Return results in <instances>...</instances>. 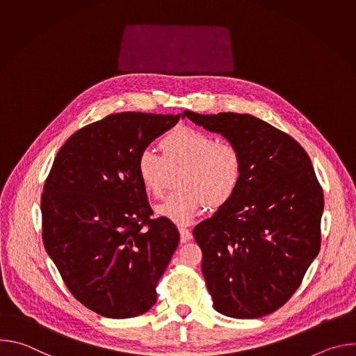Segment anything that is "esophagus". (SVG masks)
<instances>
[{
  "label": "esophagus",
  "instance_id": "1",
  "mask_svg": "<svg viewBox=\"0 0 356 356\" xmlns=\"http://www.w3.org/2000/svg\"><path fill=\"white\" fill-rule=\"evenodd\" d=\"M179 232H180V242H187L191 239V232L190 229L184 228V227H180L179 228Z\"/></svg>",
  "mask_w": 356,
  "mask_h": 356
}]
</instances>
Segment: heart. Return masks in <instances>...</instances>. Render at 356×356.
<instances>
[{"instance_id": "b5f03b06", "label": "heart", "mask_w": 356, "mask_h": 356, "mask_svg": "<svg viewBox=\"0 0 356 356\" xmlns=\"http://www.w3.org/2000/svg\"><path fill=\"white\" fill-rule=\"evenodd\" d=\"M159 147L162 156L150 149L138 154L135 170L149 194L162 195L168 166H181L179 186L156 207L161 217L175 224H188L204 204L220 207L236 193L243 173L241 150L231 142L194 127H177L165 135Z\"/></svg>"}]
</instances>
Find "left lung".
I'll return each instance as SVG.
<instances>
[{"instance_id":"obj_1","label":"left lung","mask_w":356,"mask_h":356,"mask_svg":"<svg viewBox=\"0 0 356 356\" xmlns=\"http://www.w3.org/2000/svg\"><path fill=\"white\" fill-rule=\"evenodd\" d=\"M183 117L221 134L243 159L236 193L193 229L213 306L234 318L268 316L320 252L324 194L312 161L294 138L253 115Z\"/></svg>"}]
</instances>
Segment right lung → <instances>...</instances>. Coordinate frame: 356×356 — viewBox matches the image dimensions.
I'll use <instances>...</instances> for the list:
<instances>
[{"label": "right lung", "mask_w": 356, "mask_h": 356, "mask_svg": "<svg viewBox=\"0 0 356 356\" xmlns=\"http://www.w3.org/2000/svg\"><path fill=\"white\" fill-rule=\"evenodd\" d=\"M180 114L120 113L88 124L59 149L40 198L42 239L66 287L110 318L146 313L179 245L165 217L152 218L135 162Z\"/></svg>", "instance_id": "right-lung-1"}]
</instances>
